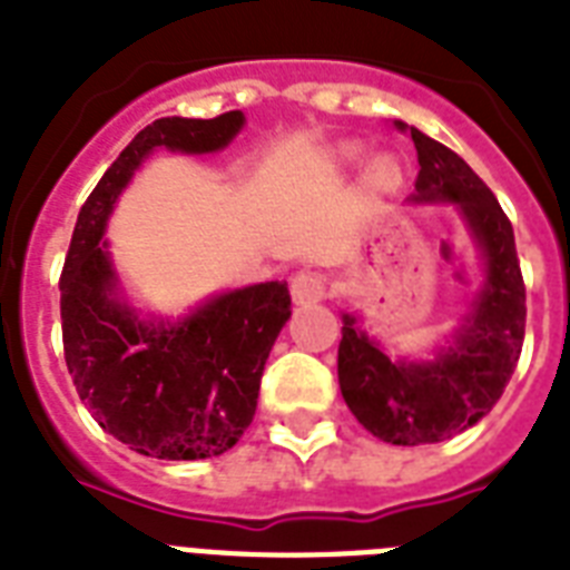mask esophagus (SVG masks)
Here are the masks:
<instances>
[{"label":"esophagus","mask_w":570,"mask_h":570,"mask_svg":"<svg viewBox=\"0 0 570 570\" xmlns=\"http://www.w3.org/2000/svg\"><path fill=\"white\" fill-rule=\"evenodd\" d=\"M289 289H293L295 304H316L328 295V277L322 272H298L289 281Z\"/></svg>","instance_id":"esophagus-1"}]
</instances>
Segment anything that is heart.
<instances>
[{"label":"heart","mask_w":570,"mask_h":570,"mask_svg":"<svg viewBox=\"0 0 570 570\" xmlns=\"http://www.w3.org/2000/svg\"><path fill=\"white\" fill-rule=\"evenodd\" d=\"M340 159H361V147L357 145H346L343 150H340ZM370 177H373L375 186H381V189H387V186H393V183L399 180V165L393 163V159H375L373 168H370Z\"/></svg>","instance_id":"obj_1"}]
</instances>
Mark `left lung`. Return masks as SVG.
Listing matches in <instances>:
<instances>
[{
	"label": "left lung",
	"instance_id": "8db88e82",
	"mask_svg": "<svg viewBox=\"0 0 570 570\" xmlns=\"http://www.w3.org/2000/svg\"><path fill=\"white\" fill-rule=\"evenodd\" d=\"M393 127L399 132L407 129L416 147L420 174L411 200H450L459 206L485 257V284L473 313L455 343L434 361H390L355 316L343 313L337 375L348 411L381 441L416 446L461 434L503 396L521 357L527 286L512 222L494 191L450 147L402 120Z\"/></svg>",
	"mask_w": 570,
	"mask_h": 570
}]
</instances>
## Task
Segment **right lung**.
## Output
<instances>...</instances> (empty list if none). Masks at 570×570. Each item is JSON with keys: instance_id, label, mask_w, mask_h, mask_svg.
<instances>
[{"instance_id": "obj_1", "label": "right lung", "mask_w": 570, "mask_h": 570, "mask_svg": "<svg viewBox=\"0 0 570 570\" xmlns=\"http://www.w3.org/2000/svg\"><path fill=\"white\" fill-rule=\"evenodd\" d=\"M242 111L218 118H159L102 174L76 218L61 268V340L76 393L102 432L165 461L222 455L257 411L259 379L289 320L281 281L224 293L180 322H141L118 302L115 268L100 245L106 218L156 147L213 154L230 145Z\"/></svg>"}]
</instances>
